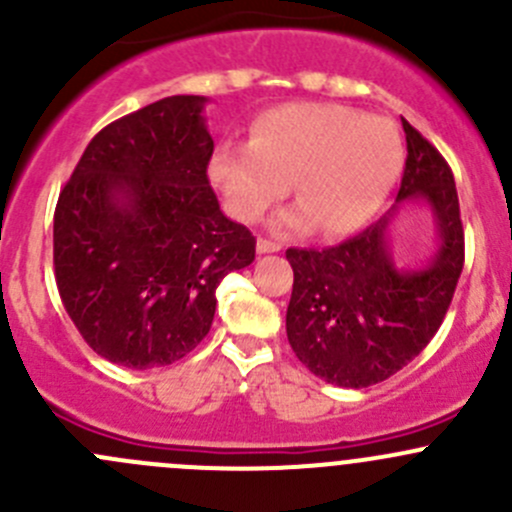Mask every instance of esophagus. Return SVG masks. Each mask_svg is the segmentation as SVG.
<instances>
[{"label":"esophagus","instance_id":"esophagus-1","mask_svg":"<svg viewBox=\"0 0 512 512\" xmlns=\"http://www.w3.org/2000/svg\"><path fill=\"white\" fill-rule=\"evenodd\" d=\"M280 250H282L280 242H272L267 240V237H260V240H257V252H260V255H267V252H280Z\"/></svg>","mask_w":512,"mask_h":512}]
</instances>
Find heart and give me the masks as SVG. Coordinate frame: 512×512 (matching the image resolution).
<instances>
[{
    "mask_svg": "<svg viewBox=\"0 0 512 512\" xmlns=\"http://www.w3.org/2000/svg\"><path fill=\"white\" fill-rule=\"evenodd\" d=\"M404 168V143L391 121L339 103H287L262 113L250 143H223L210 180L242 223H255L287 195L299 203L277 232L322 227L349 235L376 218Z\"/></svg>",
    "mask_w": 512,
    "mask_h": 512,
    "instance_id": "heart-1",
    "label": "heart"
}]
</instances>
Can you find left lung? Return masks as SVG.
I'll return each instance as SVG.
<instances>
[{
	"label": "left lung",
	"mask_w": 512,
	"mask_h": 512,
	"mask_svg": "<svg viewBox=\"0 0 512 512\" xmlns=\"http://www.w3.org/2000/svg\"><path fill=\"white\" fill-rule=\"evenodd\" d=\"M406 168L396 205L364 232L324 250L289 247L294 270L287 339L327 384L366 389L404 369L441 327L463 260L461 208L446 158L404 121ZM429 203L442 245L423 271H396L385 230L399 204Z\"/></svg>",
	"instance_id": "obj_1"
}]
</instances>
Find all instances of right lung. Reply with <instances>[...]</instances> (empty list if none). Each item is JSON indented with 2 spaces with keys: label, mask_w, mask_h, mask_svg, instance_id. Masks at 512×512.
<instances>
[{
  "label": "right lung",
  "mask_w": 512,
  "mask_h": 512,
  "mask_svg": "<svg viewBox=\"0 0 512 512\" xmlns=\"http://www.w3.org/2000/svg\"><path fill=\"white\" fill-rule=\"evenodd\" d=\"M203 96H168L91 138L54 213V275L84 342L153 369L193 352L215 289L255 260V237L210 188Z\"/></svg>",
  "instance_id": "add662e5"
}]
</instances>
